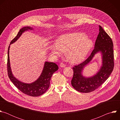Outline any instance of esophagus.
<instances>
[{"mask_svg": "<svg viewBox=\"0 0 120 120\" xmlns=\"http://www.w3.org/2000/svg\"><path fill=\"white\" fill-rule=\"evenodd\" d=\"M60 66L61 67H64L66 66V64H64V63H63V62H62V63H61V64H60Z\"/></svg>", "mask_w": 120, "mask_h": 120, "instance_id": "34e87169", "label": "esophagus"}]
</instances>
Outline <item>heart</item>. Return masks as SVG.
<instances>
[{
	"label": "heart",
	"mask_w": 120,
	"mask_h": 120,
	"mask_svg": "<svg viewBox=\"0 0 120 120\" xmlns=\"http://www.w3.org/2000/svg\"><path fill=\"white\" fill-rule=\"evenodd\" d=\"M93 45V41L86 35L79 32L70 33L59 37L57 44L51 45L52 53L57 56L67 52V57L74 64L82 62Z\"/></svg>",
	"instance_id": "1"
}]
</instances>
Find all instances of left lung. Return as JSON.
Listing matches in <instances>:
<instances>
[{
  "mask_svg": "<svg viewBox=\"0 0 120 120\" xmlns=\"http://www.w3.org/2000/svg\"><path fill=\"white\" fill-rule=\"evenodd\" d=\"M94 48L90 56L82 63L73 67L74 75L71 80L72 86L77 91L87 93L99 88L109 77L114 68V54L112 41L101 26ZM101 51L103 55V66L94 76L83 77L81 73L84 66L89 62L95 53Z\"/></svg>",
  "mask_w": 120,
  "mask_h": 120,
  "instance_id": "obj_1",
  "label": "left lung"
}]
</instances>
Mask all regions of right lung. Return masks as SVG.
I'll return each mask as SVG.
<instances>
[{
	"label": "right lung",
	"instance_id": "1",
	"mask_svg": "<svg viewBox=\"0 0 120 120\" xmlns=\"http://www.w3.org/2000/svg\"><path fill=\"white\" fill-rule=\"evenodd\" d=\"M32 29L29 26H26L21 28L19 32L18 35L11 41L10 45L18 40L22 35V33L28 29L32 30ZM9 47L10 45L8 48L7 70L8 76L10 81L17 88L26 95L37 97L44 94L49 87L50 81L52 75L58 69V65L54 63L46 62L45 64L43 72L37 81L29 84L22 82L17 80L12 75L9 61Z\"/></svg>",
	"mask_w": 120,
	"mask_h": 120
}]
</instances>
